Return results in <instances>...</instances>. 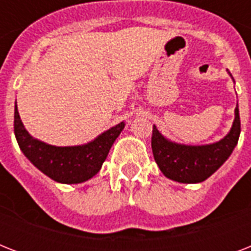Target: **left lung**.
<instances>
[{
	"mask_svg": "<svg viewBox=\"0 0 251 251\" xmlns=\"http://www.w3.org/2000/svg\"><path fill=\"white\" fill-rule=\"evenodd\" d=\"M228 74L232 76L229 72ZM240 133L241 122L237 104L233 125L219 142L202 146L179 145L167 139L153 125L151 147L155 161L167 178L181 183H198L214 175L226 163L237 146Z\"/></svg>",
	"mask_w": 251,
	"mask_h": 251,
	"instance_id": "8db88e82",
	"label": "left lung"
}]
</instances>
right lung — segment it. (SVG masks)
I'll use <instances>...</instances> for the list:
<instances>
[{
    "instance_id": "obj_1",
    "label": "right lung",
    "mask_w": 251,
    "mask_h": 251,
    "mask_svg": "<svg viewBox=\"0 0 251 251\" xmlns=\"http://www.w3.org/2000/svg\"><path fill=\"white\" fill-rule=\"evenodd\" d=\"M124 127L125 124L120 122L86 145L58 147L29 135L19 117L15 102L14 134L19 149L39 171L60 183H80L98 175Z\"/></svg>"
}]
</instances>
